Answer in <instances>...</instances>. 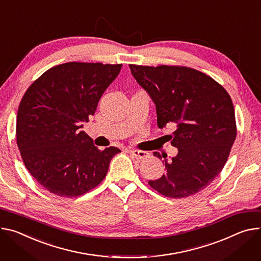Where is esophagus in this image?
<instances>
[{
	"instance_id": "34e87169",
	"label": "esophagus",
	"mask_w": 261,
	"mask_h": 261,
	"mask_svg": "<svg viewBox=\"0 0 261 261\" xmlns=\"http://www.w3.org/2000/svg\"><path fill=\"white\" fill-rule=\"evenodd\" d=\"M131 155H133L136 159H145L149 156V153L145 151H139V150H130L129 151Z\"/></svg>"
}]
</instances>
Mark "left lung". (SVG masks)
<instances>
[{
  "mask_svg": "<svg viewBox=\"0 0 261 261\" xmlns=\"http://www.w3.org/2000/svg\"><path fill=\"white\" fill-rule=\"evenodd\" d=\"M137 83L156 105L157 125L176 130L172 159H162L167 173L149 184L161 195L181 199L207 187L221 173L236 137L235 113L227 90L216 80L186 66L129 64Z\"/></svg>",
  "mask_w": 261,
  "mask_h": 261,
  "instance_id": "8db88e82",
  "label": "left lung"
}]
</instances>
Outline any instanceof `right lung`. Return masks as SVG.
I'll use <instances>...</instances> for the list:
<instances>
[{"label": "right lung", "instance_id": "obj_1", "mask_svg": "<svg viewBox=\"0 0 261 261\" xmlns=\"http://www.w3.org/2000/svg\"><path fill=\"white\" fill-rule=\"evenodd\" d=\"M122 64L66 62L36 79L20 101L16 144L25 167L50 193L76 198L99 185L113 156L81 130Z\"/></svg>", "mask_w": 261, "mask_h": 261}]
</instances>
